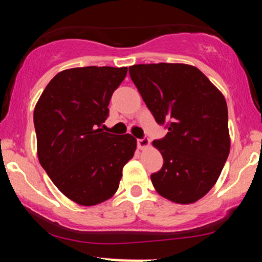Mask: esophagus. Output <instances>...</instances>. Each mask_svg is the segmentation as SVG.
<instances>
[{
    "mask_svg": "<svg viewBox=\"0 0 262 262\" xmlns=\"http://www.w3.org/2000/svg\"><path fill=\"white\" fill-rule=\"evenodd\" d=\"M149 145H150L149 139H145V138H144V139H138V148H139L140 150L146 149Z\"/></svg>",
    "mask_w": 262,
    "mask_h": 262,
    "instance_id": "esophagus-1",
    "label": "esophagus"
}]
</instances>
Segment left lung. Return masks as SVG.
<instances>
[{
    "label": "left lung",
    "mask_w": 262,
    "mask_h": 262,
    "mask_svg": "<svg viewBox=\"0 0 262 262\" xmlns=\"http://www.w3.org/2000/svg\"><path fill=\"white\" fill-rule=\"evenodd\" d=\"M129 75L167 134L152 145L164 165L150 176L171 202H197L215 185L230 150L225 98L208 77L187 64H139Z\"/></svg>",
    "instance_id": "8db88e82"
}]
</instances>
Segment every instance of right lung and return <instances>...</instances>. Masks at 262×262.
Segmentation results:
<instances>
[{"mask_svg": "<svg viewBox=\"0 0 262 262\" xmlns=\"http://www.w3.org/2000/svg\"><path fill=\"white\" fill-rule=\"evenodd\" d=\"M127 71L111 66L60 71L35 104L39 162L59 191L81 206H96L116 193L137 149L133 135L101 128Z\"/></svg>", "mask_w": 262, "mask_h": 262, "instance_id": "add662e5", "label": "right lung"}]
</instances>
